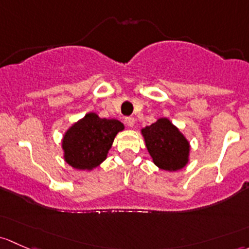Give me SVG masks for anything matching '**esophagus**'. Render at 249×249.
Returning a JSON list of instances; mask_svg holds the SVG:
<instances>
[{
	"label": "esophagus",
	"instance_id": "esophagus-1",
	"mask_svg": "<svg viewBox=\"0 0 249 249\" xmlns=\"http://www.w3.org/2000/svg\"><path fill=\"white\" fill-rule=\"evenodd\" d=\"M124 122H125V124L128 125V127H133V125L135 124L134 117H125Z\"/></svg>",
	"mask_w": 249,
	"mask_h": 249
}]
</instances>
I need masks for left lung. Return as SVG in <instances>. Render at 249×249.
<instances>
[{
  "mask_svg": "<svg viewBox=\"0 0 249 249\" xmlns=\"http://www.w3.org/2000/svg\"><path fill=\"white\" fill-rule=\"evenodd\" d=\"M142 134L148 153L158 168L178 171L187 165L191 151L189 142L170 120L158 119L155 124L142 128Z\"/></svg>",
  "mask_w": 249,
  "mask_h": 249,
  "instance_id": "obj_1",
  "label": "left lung"
}]
</instances>
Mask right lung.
Returning <instances> with one entry per match:
<instances>
[{"label":"right lung","instance_id":"add662e5","mask_svg":"<svg viewBox=\"0 0 249 249\" xmlns=\"http://www.w3.org/2000/svg\"><path fill=\"white\" fill-rule=\"evenodd\" d=\"M124 129V124L117 120L101 119L94 112H89L63 135L65 160L79 170L97 168L106 160L117 133Z\"/></svg>","mask_w":249,"mask_h":249}]
</instances>
